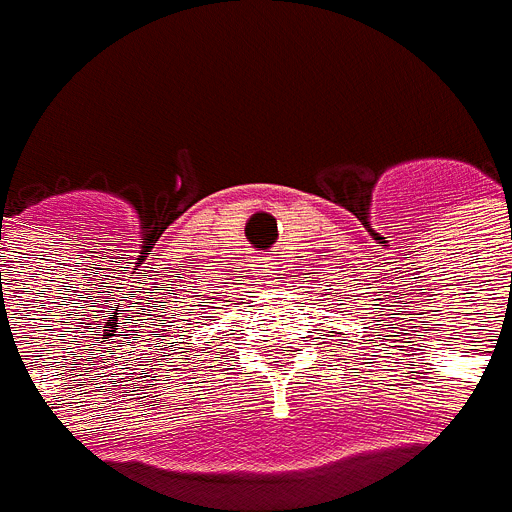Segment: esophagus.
<instances>
[{"mask_svg": "<svg viewBox=\"0 0 512 512\" xmlns=\"http://www.w3.org/2000/svg\"><path fill=\"white\" fill-rule=\"evenodd\" d=\"M271 274H276L274 263H266V276H271Z\"/></svg>", "mask_w": 512, "mask_h": 512, "instance_id": "obj_1", "label": "esophagus"}]
</instances>
